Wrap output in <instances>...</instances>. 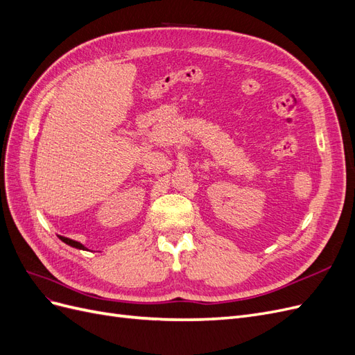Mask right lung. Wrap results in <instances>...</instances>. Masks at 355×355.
Here are the masks:
<instances>
[{"label":"right lung","instance_id":"right-lung-1","mask_svg":"<svg viewBox=\"0 0 355 355\" xmlns=\"http://www.w3.org/2000/svg\"><path fill=\"white\" fill-rule=\"evenodd\" d=\"M59 239H60L63 243H67V244H69V245L75 247V249H81V250H85V247H84L81 243H78V241L71 240V239H67V237H62V235H59Z\"/></svg>","mask_w":355,"mask_h":355}]
</instances>
